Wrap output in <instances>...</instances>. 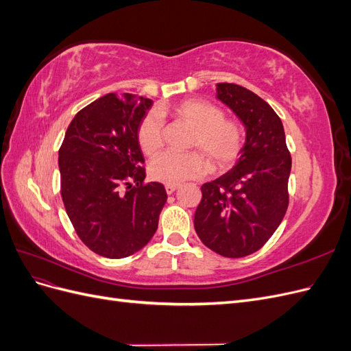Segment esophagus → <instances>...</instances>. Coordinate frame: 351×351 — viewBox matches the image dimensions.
Returning a JSON list of instances; mask_svg holds the SVG:
<instances>
[{"mask_svg": "<svg viewBox=\"0 0 351 351\" xmlns=\"http://www.w3.org/2000/svg\"><path fill=\"white\" fill-rule=\"evenodd\" d=\"M165 190H167V193L168 195H173L176 190H177V186H174V184H167L165 186Z\"/></svg>", "mask_w": 351, "mask_h": 351, "instance_id": "1", "label": "esophagus"}]
</instances>
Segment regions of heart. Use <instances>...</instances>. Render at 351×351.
<instances>
[{"label":"heart","instance_id":"heart-1","mask_svg":"<svg viewBox=\"0 0 351 351\" xmlns=\"http://www.w3.org/2000/svg\"><path fill=\"white\" fill-rule=\"evenodd\" d=\"M171 115L193 127L190 146L204 156L212 171H226L237 161L244 145L243 125L226 119L217 105L202 99H186L173 108L161 107L147 112L137 129V142L145 155H155L162 146L164 121L161 117ZM206 164L196 152H164L149 165V176L164 184H182L187 180L205 176Z\"/></svg>","mask_w":351,"mask_h":351}]
</instances>
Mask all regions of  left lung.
Returning <instances> with one entry per match:
<instances>
[{
	"mask_svg": "<svg viewBox=\"0 0 351 351\" xmlns=\"http://www.w3.org/2000/svg\"><path fill=\"white\" fill-rule=\"evenodd\" d=\"M217 98L246 129V142L230 171L200 187L195 230L206 247L226 258L258 252L289 208L291 156L284 127L268 102L234 83H218Z\"/></svg>",
	"mask_w": 351,
	"mask_h": 351,
	"instance_id": "8db88e82",
	"label": "left lung"
}]
</instances>
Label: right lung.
<instances>
[{
	"mask_svg": "<svg viewBox=\"0 0 351 351\" xmlns=\"http://www.w3.org/2000/svg\"><path fill=\"white\" fill-rule=\"evenodd\" d=\"M152 101L108 93L80 110L58 151L61 197L80 240L104 258L121 259L154 237L165 187L143 184L137 129Z\"/></svg>",
	"mask_w": 351,
	"mask_h": 351,
	"instance_id": "right-lung-1",
	"label": "right lung"
}]
</instances>
